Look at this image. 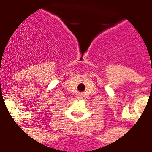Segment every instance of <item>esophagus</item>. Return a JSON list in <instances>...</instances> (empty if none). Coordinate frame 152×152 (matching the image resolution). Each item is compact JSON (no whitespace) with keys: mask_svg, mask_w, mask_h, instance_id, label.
<instances>
[{"mask_svg":"<svg viewBox=\"0 0 152 152\" xmlns=\"http://www.w3.org/2000/svg\"><path fill=\"white\" fill-rule=\"evenodd\" d=\"M77 99H82V95H77Z\"/></svg>","mask_w":152,"mask_h":152,"instance_id":"obj_1","label":"esophagus"}]
</instances>
